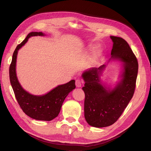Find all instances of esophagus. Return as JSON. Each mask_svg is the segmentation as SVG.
Instances as JSON below:
<instances>
[{"label": "esophagus", "mask_w": 151, "mask_h": 151, "mask_svg": "<svg viewBox=\"0 0 151 151\" xmlns=\"http://www.w3.org/2000/svg\"><path fill=\"white\" fill-rule=\"evenodd\" d=\"M76 86L77 88H80L82 86V81L80 79H77L76 81Z\"/></svg>", "instance_id": "34e87169"}]
</instances>
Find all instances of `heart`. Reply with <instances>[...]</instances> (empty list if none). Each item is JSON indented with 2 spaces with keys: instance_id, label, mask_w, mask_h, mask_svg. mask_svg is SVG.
I'll list each match as a JSON object with an SVG mask.
<instances>
[{
  "instance_id": "obj_1",
  "label": "heart",
  "mask_w": 151,
  "mask_h": 151,
  "mask_svg": "<svg viewBox=\"0 0 151 151\" xmlns=\"http://www.w3.org/2000/svg\"><path fill=\"white\" fill-rule=\"evenodd\" d=\"M99 53H100V50H98V51H97V54L98 55Z\"/></svg>"
}]
</instances>
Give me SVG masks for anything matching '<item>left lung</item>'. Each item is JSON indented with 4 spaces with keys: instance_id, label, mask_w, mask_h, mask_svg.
Returning a JSON list of instances; mask_svg holds the SVG:
<instances>
[{
    "instance_id": "8db88e82",
    "label": "left lung",
    "mask_w": 151,
    "mask_h": 151,
    "mask_svg": "<svg viewBox=\"0 0 151 151\" xmlns=\"http://www.w3.org/2000/svg\"><path fill=\"white\" fill-rule=\"evenodd\" d=\"M110 38L113 42L111 58L123 63L121 81L113 89L103 85L100 75L104 65L91 68L82 75L85 81V119L89 125L98 128L113 125L122 115L133 97L138 74L137 59L129 45L122 38Z\"/></svg>"
}]
</instances>
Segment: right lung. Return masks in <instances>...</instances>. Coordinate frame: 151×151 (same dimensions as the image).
Segmentation results:
<instances>
[{"instance_id":"obj_1","label":"right lung","mask_w":151,"mask_h":151,"mask_svg":"<svg viewBox=\"0 0 151 151\" xmlns=\"http://www.w3.org/2000/svg\"><path fill=\"white\" fill-rule=\"evenodd\" d=\"M44 35L42 32H31L17 45L14 52L9 67V77L17 101L26 115L37 120L50 121L58 115L67 96L76 88L75 81L72 80L65 84L58 86L45 95L35 96L22 88L17 80L16 72L18 50L28 42L31 36Z\"/></svg>"}]
</instances>
